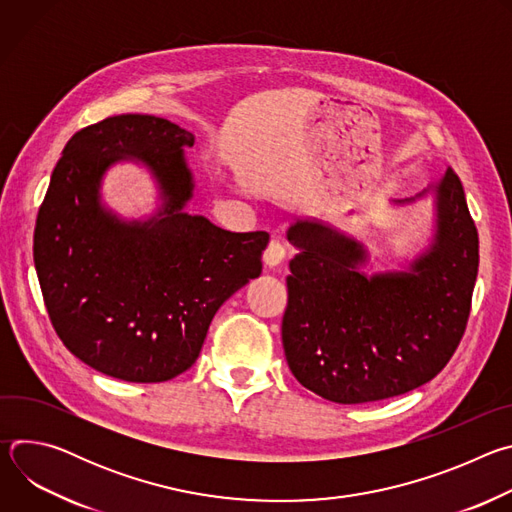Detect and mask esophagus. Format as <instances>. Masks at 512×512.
<instances>
[{
    "mask_svg": "<svg viewBox=\"0 0 512 512\" xmlns=\"http://www.w3.org/2000/svg\"><path fill=\"white\" fill-rule=\"evenodd\" d=\"M283 261H285V247H283L279 241H271V243L267 245V249L263 251V263H265V267L275 269V267H279Z\"/></svg>",
    "mask_w": 512,
    "mask_h": 512,
    "instance_id": "obj_1",
    "label": "esophagus"
}]
</instances>
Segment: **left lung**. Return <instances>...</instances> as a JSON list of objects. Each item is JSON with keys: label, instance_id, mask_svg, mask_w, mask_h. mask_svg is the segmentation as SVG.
<instances>
[{"label": "left lung", "instance_id": "8db88e82", "mask_svg": "<svg viewBox=\"0 0 512 512\" xmlns=\"http://www.w3.org/2000/svg\"><path fill=\"white\" fill-rule=\"evenodd\" d=\"M427 196L431 237L395 269L367 273V245L316 218L287 227L298 253L289 261L283 352L289 371L322 399L352 405L403 395L431 381L458 348L478 275V233L452 170L389 204Z\"/></svg>", "mask_w": 512, "mask_h": 512}]
</instances>
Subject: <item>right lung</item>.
<instances>
[{"label": "right lung", "mask_w": 512, "mask_h": 512, "mask_svg": "<svg viewBox=\"0 0 512 512\" xmlns=\"http://www.w3.org/2000/svg\"><path fill=\"white\" fill-rule=\"evenodd\" d=\"M194 135L154 115H117L72 135L40 206L34 265L62 344L91 369L129 383L188 371L208 326L237 289L261 275L265 231L231 233L186 212ZM133 161L159 192L129 222L102 200L106 172Z\"/></svg>", "instance_id": "obj_1"}]
</instances>
